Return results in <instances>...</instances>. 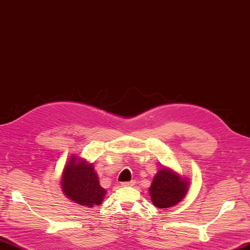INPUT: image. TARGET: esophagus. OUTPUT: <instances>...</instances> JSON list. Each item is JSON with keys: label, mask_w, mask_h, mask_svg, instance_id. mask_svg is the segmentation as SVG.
Listing matches in <instances>:
<instances>
[{"label": "esophagus", "mask_w": 250, "mask_h": 250, "mask_svg": "<svg viewBox=\"0 0 250 250\" xmlns=\"http://www.w3.org/2000/svg\"><path fill=\"white\" fill-rule=\"evenodd\" d=\"M135 184V182L134 181H130V182H123L121 183V187H124V188H127V187H133V185Z\"/></svg>", "instance_id": "34e87169"}]
</instances>
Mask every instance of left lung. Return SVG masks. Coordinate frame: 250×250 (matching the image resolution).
Listing matches in <instances>:
<instances>
[{"mask_svg":"<svg viewBox=\"0 0 250 250\" xmlns=\"http://www.w3.org/2000/svg\"><path fill=\"white\" fill-rule=\"evenodd\" d=\"M189 181L169 167L163 166L155 173L149 188L150 198L154 207L167 208L178 205L187 196Z\"/></svg>","mask_w":250,"mask_h":250,"instance_id":"8db88e82","label":"left lung"}]
</instances>
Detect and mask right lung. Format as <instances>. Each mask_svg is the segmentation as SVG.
Here are the masks:
<instances>
[{
  "instance_id": "right-lung-1",
  "label": "right lung",
  "mask_w": 250,
  "mask_h": 250,
  "mask_svg": "<svg viewBox=\"0 0 250 250\" xmlns=\"http://www.w3.org/2000/svg\"><path fill=\"white\" fill-rule=\"evenodd\" d=\"M61 188L68 199L85 208L100 206L106 190L101 188L94 163L72 154L62 169Z\"/></svg>"
}]
</instances>
